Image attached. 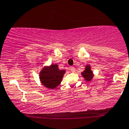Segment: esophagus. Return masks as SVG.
Wrapping results in <instances>:
<instances>
[{"label": "esophagus", "instance_id": "34e87169", "mask_svg": "<svg viewBox=\"0 0 129 129\" xmlns=\"http://www.w3.org/2000/svg\"><path fill=\"white\" fill-rule=\"evenodd\" d=\"M70 70L72 72H74L75 71V68H74V67H70Z\"/></svg>", "mask_w": 129, "mask_h": 129}]
</instances>
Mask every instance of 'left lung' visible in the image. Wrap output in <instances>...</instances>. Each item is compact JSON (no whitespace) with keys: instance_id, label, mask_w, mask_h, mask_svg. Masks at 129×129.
Masks as SVG:
<instances>
[{"instance_id":"8db88e82","label":"left lung","mask_w":129,"mask_h":129,"mask_svg":"<svg viewBox=\"0 0 129 129\" xmlns=\"http://www.w3.org/2000/svg\"><path fill=\"white\" fill-rule=\"evenodd\" d=\"M81 75L83 77L85 81L88 82H91L93 80L94 77V74H93V71L91 70V68L89 64H87L85 66L84 70L81 72Z\"/></svg>"}]
</instances>
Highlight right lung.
Listing matches in <instances>:
<instances>
[{
  "instance_id": "add662e5",
  "label": "right lung",
  "mask_w": 129,
  "mask_h": 129,
  "mask_svg": "<svg viewBox=\"0 0 129 129\" xmlns=\"http://www.w3.org/2000/svg\"><path fill=\"white\" fill-rule=\"evenodd\" d=\"M65 73V70H60L57 64H52L43 67L40 71L39 78L41 84L48 89H54L61 84Z\"/></svg>"
}]
</instances>
